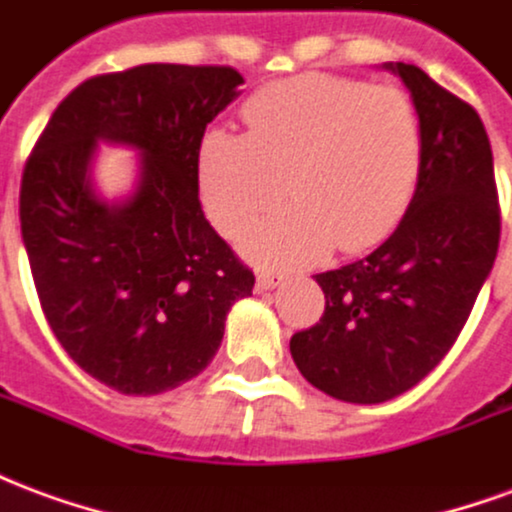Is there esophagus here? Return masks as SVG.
I'll list each match as a JSON object with an SVG mask.
<instances>
[{
  "instance_id": "esophagus-1",
  "label": "esophagus",
  "mask_w": 512,
  "mask_h": 512,
  "mask_svg": "<svg viewBox=\"0 0 512 512\" xmlns=\"http://www.w3.org/2000/svg\"><path fill=\"white\" fill-rule=\"evenodd\" d=\"M282 282H285V277H282V274H274V271H260V274H257L255 288H257V293H266V290L279 288Z\"/></svg>"
}]
</instances>
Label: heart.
<instances>
[{
  "mask_svg": "<svg viewBox=\"0 0 512 512\" xmlns=\"http://www.w3.org/2000/svg\"><path fill=\"white\" fill-rule=\"evenodd\" d=\"M249 134L202 136L200 186L208 213L255 263L301 268L334 244L359 252L389 235L414 194L422 158L417 109L400 87L307 73L257 90Z\"/></svg>",
  "mask_w": 512,
  "mask_h": 512,
  "instance_id": "1",
  "label": "heart"
}]
</instances>
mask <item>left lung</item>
<instances>
[{
    "instance_id": "8db88e82",
    "label": "left lung",
    "mask_w": 512,
    "mask_h": 512,
    "mask_svg": "<svg viewBox=\"0 0 512 512\" xmlns=\"http://www.w3.org/2000/svg\"><path fill=\"white\" fill-rule=\"evenodd\" d=\"M384 68L417 109V189L376 252L315 277L321 323L290 337L301 376L345 403H384L428 376L458 340L499 249L494 153L480 115L417 65Z\"/></svg>"
}]
</instances>
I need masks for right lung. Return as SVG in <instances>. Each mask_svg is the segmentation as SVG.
I'll return each mask as SVG.
<instances>
[{
    "instance_id": "1",
    "label": "right lung",
    "mask_w": 512,
    "mask_h": 512,
    "mask_svg": "<svg viewBox=\"0 0 512 512\" xmlns=\"http://www.w3.org/2000/svg\"><path fill=\"white\" fill-rule=\"evenodd\" d=\"M244 76L136 65L87 79L51 115L21 178V238L51 332L84 373L158 395L208 367L255 274L200 205V145ZM98 144L137 150L135 189L106 201Z\"/></svg>"
}]
</instances>
